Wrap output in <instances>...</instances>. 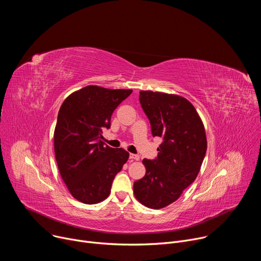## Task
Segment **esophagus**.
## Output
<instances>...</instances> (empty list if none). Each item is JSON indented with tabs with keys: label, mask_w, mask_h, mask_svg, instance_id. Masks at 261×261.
<instances>
[{
	"label": "esophagus",
	"mask_w": 261,
	"mask_h": 261,
	"mask_svg": "<svg viewBox=\"0 0 261 261\" xmlns=\"http://www.w3.org/2000/svg\"><path fill=\"white\" fill-rule=\"evenodd\" d=\"M130 159L135 160V161H138V160H139V156H138V155H135V154H130Z\"/></svg>",
	"instance_id": "34e87169"
}]
</instances>
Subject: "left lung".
<instances>
[{
	"label": "left lung",
	"instance_id": "1",
	"mask_svg": "<svg viewBox=\"0 0 261 261\" xmlns=\"http://www.w3.org/2000/svg\"><path fill=\"white\" fill-rule=\"evenodd\" d=\"M139 101L153 136L163 142L155 160H142L145 175L134 182L133 192L141 204L159 210L174 202L195 180L206 153V135L195 107L186 98L140 91Z\"/></svg>",
	"mask_w": 261,
	"mask_h": 261
}]
</instances>
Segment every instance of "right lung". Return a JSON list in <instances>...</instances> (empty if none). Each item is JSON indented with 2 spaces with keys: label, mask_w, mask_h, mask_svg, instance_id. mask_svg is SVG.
<instances>
[{
  "label": "right lung",
  "mask_w": 261,
  "mask_h": 261,
  "mask_svg": "<svg viewBox=\"0 0 261 261\" xmlns=\"http://www.w3.org/2000/svg\"><path fill=\"white\" fill-rule=\"evenodd\" d=\"M132 90L88 86L69 95L58 115L54 134L56 160L71 195L86 204L103 201L129 158L124 148L105 145L102 129Z\"/></svg>",
  "instance_id": "obj_1"
}]
</instances>
